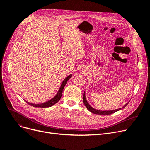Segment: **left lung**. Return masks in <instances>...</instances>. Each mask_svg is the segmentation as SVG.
I'll list each match as a JSON object with an SVG mask.
<instances>
[{"mask_svg":"<svg viewBox=\"0 0 150 150\" xmlns=\"http://www.w3.org/2000/svg\"><path fill=\"white\" fill-rule=\"evenodd\" d=\"M130 102V101H129ZM129 102L126 103L125 105H124L122 108H118V109H115V110H108V111H107V110H105V111H102V110H96L94 108H93L92 107H91L89 104L88 103V101L86 100V96H85V91L84 92V94H83V103L84 105H85L86 107L87 108V109L89 110V112H91V113H93L94 114H96V115H111L112 113H114L116 112L119 111V110H121L122 108H124L125 107L127 106V104L129 103Z\"/></svg>","mask_w":150,"mask_h":150,"instance_id":"obj_1","label":"left lung"}]
</instances>
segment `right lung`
I'll return each mask as SVG.
<instances>
[{
    "instance_id": "right-lung-1",
    "label": "right lung",
    "mask_w": 150,
    "mask_h": 150,
    "mask_svg": "<svg viewBox=\"0 0 150 150\" xmlns=\"http://www.w3.org/2000/svg\"><path fill=\"white\" fill-rule=\"evenodd\" d=\"M71 74L69 75L68 76H67L66 79H65L64 80V81H62L61 85V87L59 89V91H58L57 93L56 94V95L53 97V99H51V100L47 101V102H43V103H38V104H34V103H30L26 100H25V102H26L29 105L32 106V107H41V108H47V107H51L53 106V105H54L55 103H56L58 101H59L61 98V96H62V91H63V89L65 87V86H66V84L67 82V81L70 79V78L71 77Z\"/></svg>"
}]
</instances>
